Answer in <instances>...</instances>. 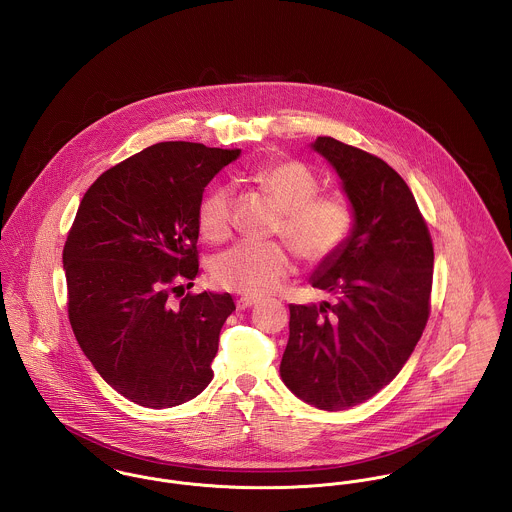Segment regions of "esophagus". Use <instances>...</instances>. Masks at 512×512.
Returning a JSON list of instances; mask_svg holds the SVG:
<instances>
[{
	"label": "esophagus",
	"instance_id": "1",
	"mask_svg": "<svg viewBox=\"0 0 512 512\" xmlns=\"http://www.w3.org/2000/svg\"><path fill=\"white\" fill-rule=\"evenodd\" d=\"M237 310H247V308H251V306H255V304H259V298H251V296H241V298H237Z\"/></svg>",
	"mask_w": 512,
	"mask_h": 512
}]
</instances>
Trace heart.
<instances>
[{"label":"heart","instance_id":"b5f03b06","mask_svg":"<svg viewBox=\"0 0 512 512\" xmlns=\"http://www.w3.org/2000/svg\"><path fill=\"white\" fill-rule=\"evenodd\" d=\"M253 182L283 210L277 233L288 239L296 253L310 265H326L338 259L351 243L357 214L353 204L338 192H320V178L296 159L275 161L253 172ZM233 190L214 184L198 206V228L208 241H224L231 233ZM294 271V253L281 243L241 241L212 267L218 286L263 296L277 290Z\"/></svg>","mask_w":512,"mask_h":512}]
</instances>
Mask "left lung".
Masks as SVG:
<instances>
[{
  "instance_id": "left-lung-1",
  "label": "left lung",
  "mask_w": 512,
  "mask_h": 512,
  "mask_svg": "<svg viewBox=\"0 0 512 512\" xmlns=\"http://www.w3.org/2000/svg\"><path fill=\"white\" fill-rule=\"evenodd\" d=\"M357 214L351 243L320 265V306L290 304L284 385L320 410H345L387 387L420 340L428 316L434 245L408 188L383 159L318 137Z\"/></svg>"
}]
</instances>
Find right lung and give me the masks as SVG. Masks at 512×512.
Masks as SVG:
<instances>
[{
	"mask_svg": "<svg viewBox=\"0 0 512 512\" xmlns=\"http://www.w3.org/2000/svg\"><path fill=\"white\" fill-rule=\"evenodd\" d=\"M239 149L165 141L102 172L68 229V320L84 355L121 397L171 408L212 381L229 294L182 290L198 269V206ZM186 286V288H188Z\"/></svg>",
	"mask_w": 512,
	"mask_h": 512,
	"instance_id": "right-lung-1",
	"label": "right lung"
}]
</instances>
